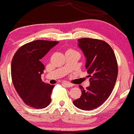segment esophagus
<instances>
[{
	"label": "esophagus",
	"mask_w": 134,
	"mask_h": 134,
	"mask_svg": "<svg viewBox=\"0 0 134 134\" xmlns=\"http://www.w3.org/2000/svg\"><path fill=\"white\" fill-rule=\"evenodd\" d=\"M62 84H64V86H65L67 87H72L74 86V84H71V83L68 82H63Z\"/></svg>",
	"instance_id": "esophagus-1"
}]
</instances>
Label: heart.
<instances>
[{
	"label": "heart",
	"instance_id": "b5f03b06",
	"mask_svg": "<svg viewBox=\"0 0 134 134\" xmlns=\"http://www.w3.org/2000/svg\"><path fill=\"white\" fill-rule=\"evenodd\" d=\"M69 51H72V50H69Z\"/></svg>",
	"mask_w": 134,
	"mask_h": 134
}]
</instances>
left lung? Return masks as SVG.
<instances>
[{"label": "left lung", "instance_id": "obj_1", "mask_svg": "<svg viewBox=\"0 0 134 134\" xmlns=\"http://www.w3.org/2000/svg\"><path fill=\"white\" fill-rule=\"evenodd\" d=\"M78 47L86 58V69L90 86H79L82 94L73 104L82 110L101 106L111 94L118 76V65L113 49L105 41L92 38L78 40Z\"/></svg>", "mask_w": 134, "mask_h": 134}]
</instances>
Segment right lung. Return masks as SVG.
<instances>
[{
  "mask_svg": "<svg viewBox=\"0 0 134 134\" xmlns=\"http://www.w3.org/2000/svg\"><path fill=\"white\" fill-rule=\"evenodd\" d=\"M58 41L35 40L20 47L11 62V76L17 93L26 104L44 108L51 102L54 85L43 82L44 66L41 59Z\"/></svg>",
  "mask_w": 134,
  "mask_h": 134,
  "instance_id": "1",
  "label": "right lung"
}]
</instances>
